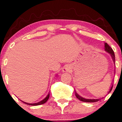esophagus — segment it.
<instances>
[{"label":"esophagus","mask_w":122,"mask_h":122,"mask_svg":"<svg viewBox=\"0 0 122 122\" xmlns=\"http://www.w3.org/2000/svg\"><path fill=\"white\" fill-rule=\"evenodd\" d=\"M71 70V66L70 65H66L62 69L63 72H68Z\"/></svg>","instance_id":"obj_1"}]
</instances>
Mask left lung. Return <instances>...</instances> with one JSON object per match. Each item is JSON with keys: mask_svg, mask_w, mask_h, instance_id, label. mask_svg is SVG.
Here are the masks:
<instances>
[{"mask_svg": "<svg viewBox=\"0 0 122 122\" xmlns=\"http://www.w3.org/2000/svg\"><path fill=\"white\" fill-rule=\"evenodd\" d=\"M104 46H105V50H106V51L108 53H109L110 54H111V56L112 58V60L113 61H114V62H115V54H114V51H113L111 47L110 46L108 45L107 44V43H104ZM112 87H113V85H112L111 87L110 91H109L108 93H109L111 91L112 89ZM75 95H76V97L79 100H80V101L81 102H88V103H93V102H98L99 101V100H100L101 99H85V98L84 97H81L80 95H79L77 94V93H76V92H75Z\"/></svg>", "mask_w": 122, "mask_h": 122, "instance_id": "1", "label": "left lung"}]
</instances>
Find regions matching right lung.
<instances>
[{"label": "right lung", "instance_id": "right-lung-1", "mask_svg": "<svg viewBox=\"0 0 122 122\" xmlns=\"http://www.w3.org/2000/svg\"><path fill=\"white\" fill-rule=\"evenodd\" d=\"M49 93L48 95H47V96L44 99H43L42 100H41V101L40 102H38V103H26V102H24L23 101H22L23 103H24L25 104H26L27 105H30V106H38V105H41V104H44V103H45L47 101V100L49 99Z\"/></svg>", "mask_w": 122, "mask_h": 122}]
</instances>
